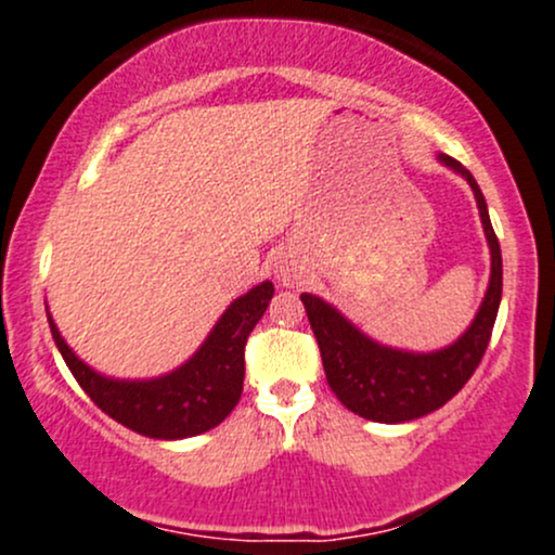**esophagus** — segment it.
I'll list each match as a JSON object with an SVG mask.
<instances>
[{"label":"esophagus","instance_id":"obj_1","mask_svg":"<svg viewBox=\"0 0 555 555\" xmlns=\"http://www.w3.org/2000/svg\"><path fill=\"white\" fill-rule=\"evenodd\" d=\"M282 282H284V284H289V282H292V279H289V276H284V273H282Z\"/></svg>","mask_w":555,"mask_h":555}]
</instances>
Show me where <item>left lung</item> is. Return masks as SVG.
Masks as SVG:
<instances>
[{"label": "left lung", "mask_w": 555, "mask_h": 555, "mask_svg": "<svg viewBox=\"0 0 555 555\" xmlns=\"http://www.w3.org/2000/svg\"><path fill=\"white\" fill-rule=\"evenodd\" d=\"M441 162L446 167L460 171L473 188L490 245V284L486 299H482L473 326L464 331L462 339L430 354L399 352V349L380 347V344L367 339L321 297H299L318 347H321L323 371H326L331 391L347 410L373 420V423L417 420L430 415L433 410L456 397L462 386L473 378L475 367L480 365L490 334H493L495 315H499L503 286L501 245L493 224H490L486 197H482L469 169H464L456 158L441 154Z\"/></svg>", "instance_id": "1"}]
</instances>
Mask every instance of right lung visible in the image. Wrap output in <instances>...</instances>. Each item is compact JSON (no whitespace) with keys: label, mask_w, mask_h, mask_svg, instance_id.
<instances>
[{"label":"right lung","mask_w":555,"mask_h":555,"mask_svg":"<svg viewBox=\"0 0 555 555\" xmlns=\"http://www.w3.org/2000/svg\"><path fill=\"white\" fill-rule=\"evenodd\" d=\"M271 297L273 284L263 282L234 299L193 358L180 371L154 380H114L91 371L75 358L52 315L47 313V318L69 373L101 412L140 436L175 441L216 428L237 406L245 380L247 336L263 318Z\"/></svg>","instance_id":"1"}]
</instances>
